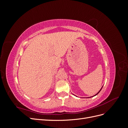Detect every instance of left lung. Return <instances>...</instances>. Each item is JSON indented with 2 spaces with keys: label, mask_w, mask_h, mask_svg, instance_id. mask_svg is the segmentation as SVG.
<instances>
[{
  "label": "left lung",
  "mask_w": 128,
  "mask_h": 128,
  "mask_svg": "<svg viewBox=\"0 0 128 128\" xmlns=\"http://www.w3.org/2000/svg\"><path fill=\"white\" fill-rule=\"evenodd\" d=\"M102 88H101V89H100V91H99V92H98V93H97V94H96V95H94V96H96V95H97V94H99V92H100V91H101V90H102Z\"/></svg>",
  "instance_id": "left-lung-1"
}]
</instances>
